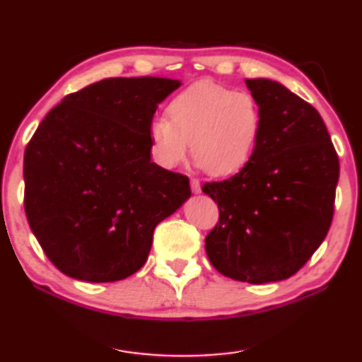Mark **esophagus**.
<instances>
[{"mask_svg":"<svg viewBox=\"0 0 362 362\" xmlns=\"http://www.w3.org/2000/svg\"><path fill=\"white\" fill-rule=\"evenodd\" d=\"M190 185H192V192L193 193H200L202 192V185H200V182H198L197 179H192L190 180Z\"/></svg>","mask_w":362,"mask_h":362,"instance_id":"obj_1","label":"esophagus"}]
</instances>
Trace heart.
<instances>
[{
    "label": "heart",
    "mask_w": 362,
    "mask_h": 362,
    "mask_svg": "<svg viewBox=\"0 0 362 362\" xmlns=\"http://www.w3.org/2000/svg\"><path fill=\"white\" fill-rule=\"evenodd\" d=\"M262 113L247 91L202 83L182 91L167 106V119L149 124L151 154L164 169L182 165L188 156L213 177L238 174L256 151Z\"/></svg>",
    "instance_id": "heart-1"
}]
</instances>
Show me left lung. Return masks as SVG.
I'll list each match as a JSON object with an SVG mask.
<instances>
[{
    "label": "left lung",
    "instance_id": "obj_1",
    "mask_svg": "<svg viewBox=\"0 0 362 362\" xmlns=\"http://www.w3.org/2000/svg\"><path fill=\"white\" fill-rule=\"evenodd\" d=\"M246 85L261 108V136L243 170L202 188L220 210L205 249L223 276L279 282L300 271L327 236L339 160L312 105L279 81Z\"/></svg>",
    "mask_w": 362,
    "mask_h": 362
}]
</instances>
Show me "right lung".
<instances>
[{"label":"right lung","mask_w":362,"mask_h":362,"mask_svg":"<svg viewBox=\"0 0 362 362\" xmlns=\"http://www.w3.org/2000/svg\"><path fill=\"white\" fill-rule=\"evenodd\" d=\"M180 86L106 78L49 111L24 152V208L50 262L85 282H115L147 261L152 234L190 198L188 177L151 160L147 131Z\"/></svg>","instance_id":"obj_1"}]
</instances>
